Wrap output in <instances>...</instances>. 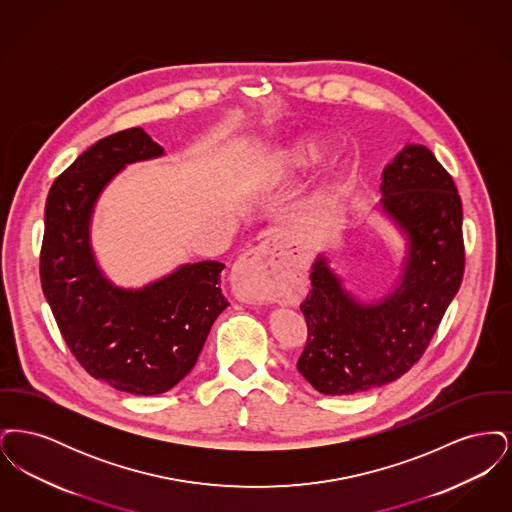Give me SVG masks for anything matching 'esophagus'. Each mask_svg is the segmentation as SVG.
Here are the masks:
<instances>
[{"mask_svg": "<svg viewBox=\"0 0 512 512\" xmlns=\"http://www.w3.org/2000/svg\"><path fill=\"white\" fill-rule=\"evenodd\" d=\"M286 244L278 238L267 240L244 253L232 267V292L244 303L270 301V278L282 267Z\"/></svg>", "mask_w": 512, "mask_h": 512, "instance_id": "34e87169", "label": "esophagus"}]
</instances>
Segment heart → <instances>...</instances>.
Instances as JSON below:
<instances>
[{
    "label": "heart",
    "mask_w": 512,
    "mask_h": 512,
    "mask_svg": "<svg viewBox=\"0 0 512 512\" xmlns=\"http://www.w3.org/2000/svg\"><path fill=\"white\" fill-rule=\"evenodd\" d=\"M320 149H322V147H320L317 140H305V142H301V144H297V146L293 147L288 157H290V161H292L293 165H303V163H307V161L317 159Z\"/></svg>",
    "instance_id": "obj_1"
}]
</instances>
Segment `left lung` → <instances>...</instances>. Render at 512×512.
I'll list each match as a JSON object with an SVG mask.
<instances>
[{"label":"left lung","mask_w":512,"mask_h":512,"mask_svg":"<svg viewBox=\"0 0 512 512\" xmlns=\"http://www.w3.org/2000/svg\"><path fill=\"white\" fill-rule=\"evenodd\" d=\"M382 178V209L409 236L399 286L380 303H359L318 257L301 303L307 340L297 368L326 395L363 393L409 372L463 282V203L451 174L428 147L407 146Z\"/></svg>","instance_id":"1"}]
</instances>
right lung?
Returning a JSON list of instances; mask_svg holds the SVG:
<instances>
[{
  "label": "right lung",
  "mask_w": 512,
  "mask_h": 512,
  "mask_svg": "<svg viewBox=\"0 0 512 512\" xmlns=\"http://www.w3.org/2000/svg\"><path fill=\"white\" fill-rule=\"evenodd\" d=\"M163 155L142 128L88 147L59 174L46 201L40 280L74 359L96 380L134 395L174 388L192 368L228 301L224 265H184L144 290L105 280L90 249V217L107 182L124 165Z\"/></svg>",
  "instance_id": "right-lung-1"
}]
</instances>
